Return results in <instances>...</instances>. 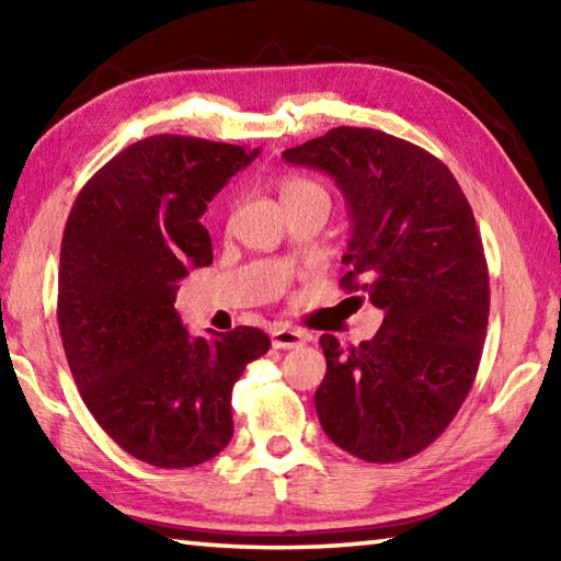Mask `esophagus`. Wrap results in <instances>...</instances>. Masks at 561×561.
Listing matches in <instances>:
<instances>
[{"instance_id":"34e87169","label":"esophagus","mask_w":561,"mask_h":561,"mask_svg":"<svg viewBox=\"0 0 561 561\" xmlns=\"http://www.w3.org/2000/svg\"><path fill=\"white\" fill-rule=\"evenodd\" d=\"M307 336L301 334L297 329H287V327H279L272 331V346L274 348H297L301 346Z\"/></svg>"}]
</instances>
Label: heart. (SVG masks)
Here are the masks:
<instances>
[{"mask_svg":"<svg viewBox=\"0 0 561 561\" xmlns=\"http://www.w3.org/2000/svg\"><path fill=\"white\" fill-rule=\"evenodd\" d=\"M304 193H324V187H321L319 183H314V180H307V178H299V175H289V178H284L282 183H279L282 203L289 201V197L304 195Z\"/></svg>","mask_w":561,"mask_h":561,"instance_id":"1","label":"heart"}]
</instances>
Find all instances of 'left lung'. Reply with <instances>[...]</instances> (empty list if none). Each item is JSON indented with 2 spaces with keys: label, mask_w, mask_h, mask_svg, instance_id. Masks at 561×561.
<instances>
[{
  "label": "left lung",
  "mask_w": 561,
  "mask_h": 561,
  "mask_svg": "<svg viewBox=\"0 0 561 561\" xmlns=\"http://www.w3.org/2000/svg\"><path fill=\"white\" fill-rule=\"evenodd\" d=\"M334 178L348 207L341 287L383 309L374 339H319V423L341 450L401 462L438 438L468 398L490 314V277L470 203L428 150L374 128H331L284 150Z\"/></svg>",
  "instance_id": "1"
}]
</instances>
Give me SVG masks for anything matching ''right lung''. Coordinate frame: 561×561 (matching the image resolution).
Instances as JSON below:
<instances>
[{"mask_svg":"<svg viewBox=\"0 0 561 561\" xmlns=\"http://www.w3.org/2000/svg\"><path fill=\"white\" fill-rule=\"evenodd\" d=\"M260 150L187 136L123 148L76 197L59 262V331L83 403L133 458L193 468L232 438V386L267 354L254 327L190 336L175 294L213 264L207 203Z\"/></svg>","mask_w":561,"mask_h":561,"instance_id":"add662e5","label":"right lung"}]
</instances>
